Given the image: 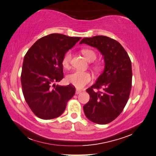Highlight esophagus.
I'll return each instance as SVG.
<instances>
[{
  "label": "esophagus",
  "instance_id": "34e87169",
  "mask_svg": "<svg viewBox=\"0 0 156 156\" xmlns=\"http://www.w3.org/2000/svg\"><path fill=\"white\" fill-rule=\"evenodd\" d=\"M80 92H81V90H76V94H80Z\"/></svg>",
  "mask_w": 156,
  "mask_h": 156
}]
</instances>
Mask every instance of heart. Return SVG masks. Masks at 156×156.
<instances>
[{
    "label": "heart",
    "mask_w": 156,
    "mask_h": 156,
    "mask_svg": "<svg viewBox=\"0 0 156 156\" xmlns=\"http://www.w3.org/2000/svg\"><path fill=\"white\" fill-rule=\"evenodd\" d=\"M82 53L89 62H93L97 58V54L92 49H84L82 50ZM72 53L70 51H68L66 53L62 58V64L63 67L65 68H68L69 67V65H70ZM94 67L96 69H99L100 68V66L98 64H96ZM66 80H67L68 83L74 86L76 88L82 89L86 85L90 83L92 80V77L90 73L87 72L77 70L69 74L67 76V78H66Z\"/></svg>",
    "instance_id": "1"
}]
</instances>
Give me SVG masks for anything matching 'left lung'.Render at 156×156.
Returning a JSON list of instances; mask_svg holds the SVG:
<instances>
[{
    "label": "left lung",
    "instance_id": "8db88e82",
    "mask_svg": "<svg viewBox=\"0 0 156 156\" xmlns=\"http://www.w3.org/2000/svg\"><path fill=\"white\" fill-rule=\"evenodd\" d=\"M80 44L97 48L103 55L105 63L104 71L96 83L87 89L90 100L83 107L84 114L95 123H109L121 113L130 95L131 59L117 41L107 36L85 37ZM101 88L102 91H99Z\"/></svg>",
    "mask_w": 156,
    "mask_h": 156
}]
</instances>
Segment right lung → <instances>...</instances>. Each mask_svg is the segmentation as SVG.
I'll return each mask as SVG.
<instances>
[{
	"label": "right lung",
	"instance_id": "add662e5",
	"mask_svg": "<svg viewBox=\"0 0 156 156\" xmlns=\"http://www.w3.org/2000/svg\"><path fill=\"white\" fill-rule=\"evenodd\" d=\"M81 37L52 34L29 48L23 59L21 81L23 96L39 118L48 120L60 116L76 92L74 86L55 85L64 78L62 59Z\"/></svg>",
	"mask_w": 156,
	"mask_h": 156
}]
</instances>
